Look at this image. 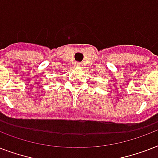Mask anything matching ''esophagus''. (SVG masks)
<instances>
[{
  "mask_svg": "<svg viewBox=\"0 0 158 158\" xmlns=\"http://www.w3.org/2000/svg\"><path fill=\"white\" fill-rule=\"evenodd\" d=\"M75 65H76L77 67H80V66H81V63H79V62H77L76 64H75Z\"/></svg>",
  "mask_w": 158,
  "mask_h": 158,
  "instance_id": "obj_1",
  "label": "esophagus"
}]
</instances>
